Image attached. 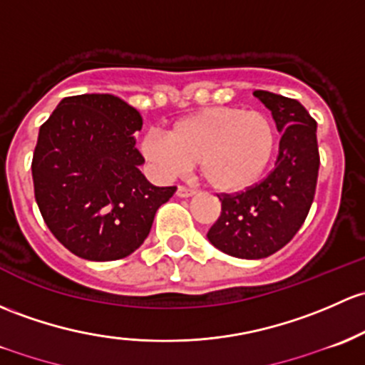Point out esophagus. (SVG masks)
Instances as JSON below:
<instances>
[{
  "instance_id": "obj_1",
  "label": "esophagus",
  "mask_w": 365,
  "mask_h": 365,
  "mask_svg": "<svg viewBox=\"0 0 365 365\" xmlns=\"http://www.w3.org/2000/svg\"><path fill=\"white\" fill-rule=\"evenodd\" d=\"M194 194H195V190L189 189V187H183V185H180L178 189H176V195H178V197H192Z\"/></svg>"
}]
</instances>
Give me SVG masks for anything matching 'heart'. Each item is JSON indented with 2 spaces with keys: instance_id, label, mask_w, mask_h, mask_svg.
<instances>
[{
  "instance_id": "heart-1",
  "label": "heart",
  "mask_w": 365,
  "mask_h": 365,
  "mask_svg": "<svg viewBox=\"0 0 365 365\" xmlns=\"http://www.w3.org/2000/svg\"><path fill=\"white\" fill-rule=\"evenodd\" d=\"M278 148L274 118L260 110L213 106L173 124L168 136L150 131L140 141L147 163L160 176H175L199 164L215 190L240 194L264 178Z\"/></svg>"
}]
</instances>
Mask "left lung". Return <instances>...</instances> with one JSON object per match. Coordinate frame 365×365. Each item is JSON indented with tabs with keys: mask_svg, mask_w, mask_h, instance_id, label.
<instances>
[{
	"mask_svg": "<svg viewBox=\"0 0 365 365\" xmlns=\"http://www.w3.org/2000/svg\"><path fill=\"white\" fill-rule=\"evenodd\" d=\"M282 134L274 170L245 192L224 195L222 213L208 231L215 248L237 259H264L285 247L308 217L317 189V122L295 99L255 91Z\"/></svg>",
	"mask_w": 365,
	"mask_h": 365,
	"instance_id": "obj_1",
	"label": "left lung"
}]
</instances>
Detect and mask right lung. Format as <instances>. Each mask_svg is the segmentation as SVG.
Here are the masks:
<instances>
[{
    "label": "right lung",
    "instance_id": "obj_1",
    "mask_svg": "<svg viewBox=\"0 0 365 365\" xmlns=\"http://www.w3.org/2000/svg\"><path fill=\"white\" fill-rule=\"evenodd\" d=\"M140 112L112 94L64 98L38 133L34 197L64 248L96 262L124 259L143 245L175 187L141 175Z\"/></svg>",
    "mask_w": 365,
    "mask_h": 365
}]
</instances>
